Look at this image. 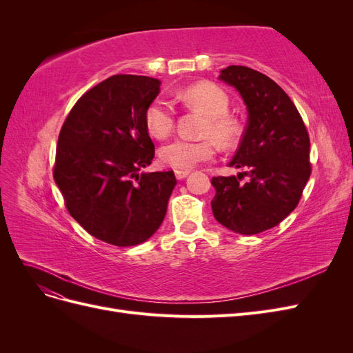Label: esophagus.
<instances>
[{
	"mask_svg": "<svg viewBox=\"0 0 353 353\" xmlns=\"http://www.w3.org/2000/svg\"><path fill=\"white\" fill-rule=\"evenodd\" d=\"M190 174V170H175L176 179H184Z\"/></svg>",
	"mask_w": 353,
	"mask_h": 353,
	"instance_id": "esophagus-1",
	"label": "esophagus"
}]
</instances>
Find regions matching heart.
Segmentation results:
<instances>
[{
  "label": "heart",
  "mask_w": 353,
  "mask_h": 353,
  "mask_svg": "<svg viewBox=\"0 0 353 353\" xmlns=\"http://www.w3.org/2000/svg\"><path fill=\"white\" fill-rule=\"evenodd\" d=\"M181 100L208 114L201 128V140L176 138L160 147V163L176 170H188L193 166L215 157L218 143L223 148L236 145L241 137V125L228 113L230 99L227 92L212 82H200L183 90ZM147 131L156 138H166L175 128V110L165 99H154L144 112Z\"/></svg>",
  "instance_id": "obj_1"
}]
</instances>
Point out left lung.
<instances>
[{"label":"left lung","instance_id":"left-lung-1","mask_svg":"<svg viewBox=\"0 0 353 353\" xmlns=\"http://www.w3.org/2000/svg\"><path fill=\"white\" fill-rule=\"evenodd\" d=\"M219 79L232 85L248 105L239 150L230 166L237 176H213L212 210L228 230L252 236L279 225L299 205L312 172L309 134L294 103L266 74L245 66H228ZM249 176L248 183L239 181Z\"/></svg>","mask_w":353,"mask_h":353}]
</instances>
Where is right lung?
I'll list each match as a JSON object with an SVG mask.
<instances>
[{
  "instance_id": "right-lung-1",
  "label": "right lung",
  "mask_w": 353,
  "mask_h": 353,
  "mask_svg": "<svg viewBox=\"0 0 353 353\" xmlns=\"http://www.w3.org/2000/svg\"><path fill=\"white\" fill-rule=\"evenodd\" d=\"M159 87L154 78L113 74L74 103L59 134L52 176L68 212L117 248L153 236L176 185L174 170L138 174L154 157L144 112Z\"/></svg>"
}]
</instances>
